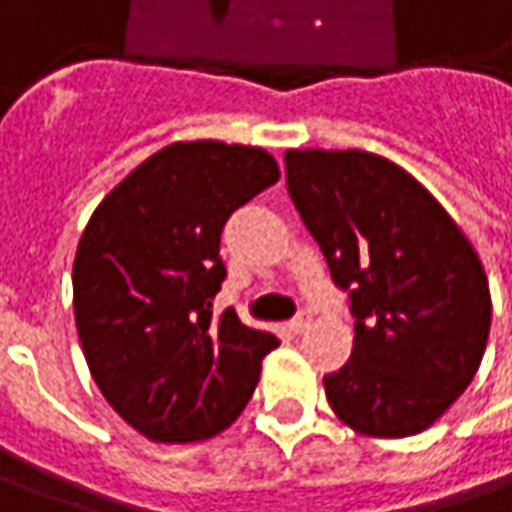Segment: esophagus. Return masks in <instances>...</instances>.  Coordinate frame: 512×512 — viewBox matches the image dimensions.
I'll use <instances>...</instances> for the list:
<instances>
[{"mask_svg": "<svg viewBox=\"0 0 512 512\" xmlns=\"http://www.w3.org/2000/svg\"><path fill=\"white\" fill-rule=\"evenodd\" d=\"M310 324H312L310 312H298L296 318L290 321V332H293V335H301V332H307V329H310Z\"/></svg>", "mask_w": 512, "mask_h": 512, "instance_id": "34e87169", "label": "esophagus"}]
</instances>
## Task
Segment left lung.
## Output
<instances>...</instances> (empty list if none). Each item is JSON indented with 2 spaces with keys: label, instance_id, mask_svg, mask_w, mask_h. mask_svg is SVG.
<instances>
[{
  "label": "left lung",
  "instance_id": "left-lung-1",
  "mask_svg": "<svg viewBox=\"0 0 512 512\" xmlns=\"http://www.w3.org/2000/svg\"><path fill=\"white\" fill-rule=\"evenodd\" d=\"M287 188L355 315L352 355L324 377L338 420L414 437L476 375L490 332L485 267L406 168L360 149H290Z\"/></svg>",
  "mask_w": 512,
  "mask_h": 512
}]
</instances>
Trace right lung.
I'll use <instances>...</instances> for the list:
<instances>
[{
	"instance_id": "1",
	"label": "right lung",
	"mask_w": 512,
	"mask_h": 512,
	"mask_svg": "<svg viewBox=\"0 0 512 512\" xmlns=\"http://www.w3.org/2000/svg\"><path fill=\"white\" fill-rule=\"evenodd\" d=\"M279 180L256 146L171 143L120 180L75 250L72 310L106 403L154 442L216 437L242 414L276 335L214 318L228 216Z\"/></svg>"
}]
</instances>
